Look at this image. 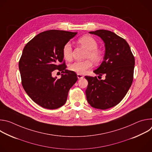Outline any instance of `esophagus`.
I'll list each match as a JSON object with an SVG mask.
<instances>
[{
	"label": "esophagus",
	"instance_id": "1",
	"mask_svg": "<svg viewBox=\"0 0 152 152\" xmlns=\"http://www.w3.org/2000/svg\"><path fill=\"white\" fill-rule=\"evenodd\" d=\"M77 77L78 78V79H82L83 77V76H82V75H80V74H77Z\"/></svg>",
	"mask_w": 152,
	"mask_h": 152
}]
</instances>
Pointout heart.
Masks as SVG:
<instances>
[{"label": "heart", "instance_id": "obj_1", "mask_svg": "<svg viewBox=\"0 0 152 152\" xmlns=\"http://www.w3.org/2000/svg\"><path fill=\"white\" fill-rule=\"evenodd\" d=\"M78 43L83 48L87 50L85 55V58L88 59L82 61H76L70 64L69 69L77 74H84L92 66L93 62L94 64L99 63L102 59V54L97 50L98 44L97 41L90 35H84L80 37ZM62 55L64 58L69 61L72 58V48L70 43L67 42L62 48Z\"/></svg>", "mask_w": 152, "mask_h": 152}]
</instances>
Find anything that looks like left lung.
<instances>
[{
	"mask_svg": "<svg viewBox=\"0 0 152 152\" xmlns=\"http://www.w3.org/2000/svg\"><path fill=\"white\" fill-rule=\"evenodd\" d=\"M89 33L104 43L103 61L93 72L106 76L99 80L86 76L88 84L85 93L92 107L104 110L118 104L127 94L133 81L135 58L126 41L114 32L99 29Z\"/></svg>",
	"mask_w": 152,
	"mask_h": 152,
	"instance_id": "obj_1",
	"label": "left lung"
}]
</instances>
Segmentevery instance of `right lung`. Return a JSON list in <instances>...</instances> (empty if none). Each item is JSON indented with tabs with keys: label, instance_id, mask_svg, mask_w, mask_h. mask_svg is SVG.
<instances>
[{
	"label": "right lung",
	"instance_id": "add662e5",
	"mask_svg": "<svg viewBox=\"0 0 152 152\" xmlns=\"http://www.w3.org/2000/svg\"><path fill=\"white\" fill-rule=\"evenodd\" d=\"M77 32L59 30L44 31L25 46L18 64L22 86L30 98L41 107L55 110L66 103L68 93L77 80L75 72L66 69L62 48ZM61 72L60 79L52 76Z\"/></svg>",
	"mask_w": 152,
	"mask_h": 152
}]
</instances>
